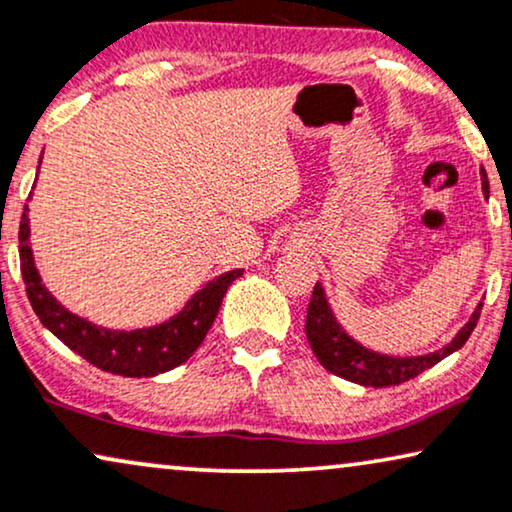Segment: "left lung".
I'll list each match as a JSON object with an SVG mask.
<instances>
[{
	"label": "left lung",
	"instance_id": "8db88e82",
	"mask_svg": "<svg viewBox=\"0 0 512 512\" xmlns=\"http://www.w3.org/2000/svg\"><path fill=\"white\" fill-rule=\"evenodd\" d=\"M482 191L484 196L489 198V181L484 170ZM480 312L482 302L475 307L470 321L456 333V338L451 340L449 345L437 349V352L420 354V357H390V354L373 352V349L359 345L357 340L349 338L345 328H342L338 319H335L331 304L326 300V290H323L321 283H316L312 300H309L307 307L304 331H307V340L314 349L316 359L321 361V366L326 368V371L340 375V378L349 380V383H357L364 387H390L416 378L418 373L428 371V368L439 364L444 357H449L456 349H461L465 345V340L470 338V333L475 331Z\"/></svg>",
	"mask_w": 512,
	"mask_h": 512
}]
</instances>
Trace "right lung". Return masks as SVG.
Masks as SVG:
<instances>
[{
  "instance_id": "add662e5",
  "label": "right lung",
  "mask_w": 512,
  "mask_h": 512,
  "mask_svg": "<svg viewBox=\"0 0 512 512\" xmlns=\"http://www.w3.org/2000/svg\"><path fill=\"white\" fill-rule=\"evenodd\" d=\"M18 252H21L25 293H28L32 309L40 316L44 328H49L63 345L87 359L89 364L101 371L127 375V378H151V375L172 371L184 364L212 328L226 290L238 276H243V269H234L212 278L186 302V307L177 316L158 323V326L137 328V331H108V328L94 326L82 316L68 312L44 288L40 271L32 260L28 205L23 208L21 231H18Z\"/></svg>"
}]
</instances>
